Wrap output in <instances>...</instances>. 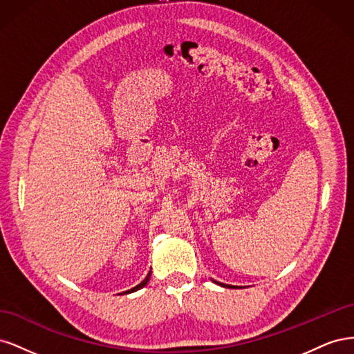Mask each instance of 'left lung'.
Wrapping results in <instances>:
<instances>
[{
	"instance_id": "8db88e82",
	"label": "left lung",
	"mask_w": 354,
	"mask_h": 354,
	"mask_svg": "<svg viewBox=\"0 0 354 354\" xmlns=\"http://www.w3.org/2000/svg\"><path fill=\"white\" fill-rule=\"evenodd\" d=\"M214 283H217V285H220V286H223V288H242V286H233V285H227V283H221V282H217V281H214V279H211Z\"/></svg>"
}]
</instances>
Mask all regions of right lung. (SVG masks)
<instances>
[{
  "label": "right lung",
  "instance_id": "1",
  "mask_svg": "<svg viewBox=\"0 0 354 354\" xmlns=\"http://www.w3.org/2000/svg\"><path fill=\"white\" fill-rule=\"evenodd\" d=\"M151 274H152V272H149L147 276L145 277V279H143L140 283H138V285L134 286V288H131V289H128V291H124L122 294H131V292H134V291H138V289H142L143 286H146L147 282H149V279H151Z\"/></svg>",
  "mask_w": 354,
  "mask_h": 354
}]
</instances>
